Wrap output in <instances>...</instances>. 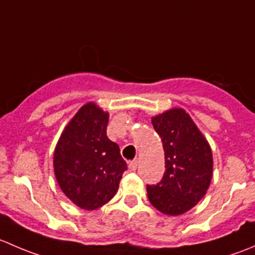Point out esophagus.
Returning a JSON list of instances; mask_svg holds the SVG:
<instances>
[{"label":"esophagus","mask_w":255,"mask_h":255,"mask_svg":"<svg viewBox=\"0 0 255 255\" xmlns=\"http://www.w3.org/2000/svg\"><path fill=\"white\" fill-rule=\"evenodd\" d=\"M128 166H129V169H130V170H132V171L137 170V168H138V160H137V159H134V160L129 161V164H128Z\"/></svg>","instance_id":"34e87169"}]
</instances>
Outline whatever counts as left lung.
I'll return each instance as SVG.
<instances>
[{
  "mask_svg": "<svg viewBox=\"0 0 255 255\" xmlns=\"http://www.w3.org/2000/svg\"><path fill=\"white\" fill-rule=\"evenodd\" d=\"M161 138L165 173L156 185H146L150 204L169 216L191 210L206 194L213 170L212 150L206 138L182 109L151 118Z\"/></svg>",
  "mask_w": 255,
  "mask_h": 255,
  "instance_id": "1",
  "label": "left lung"
}]
</instances>
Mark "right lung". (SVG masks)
I'll list each match as a JSON object with an SVG mask.
<instances>
[{
    "instance_id": "right-lung-1",
    "label": "right lung",
    "mask_w": 255,
    "mask_h": 255,
    "mask_svg": "<svg viewBox=\"0 0 255 255\" xmlns=\"http://www.w3.org/2000/svg\"><path fill=\"white\" fill-rule=\"evenodd\" d=\"M109 113L89 102L61 133L54 151V173L61 191L76 206L96 210L117 192L127 164L107 137Z\"/></svg>"
}]
</instances>
